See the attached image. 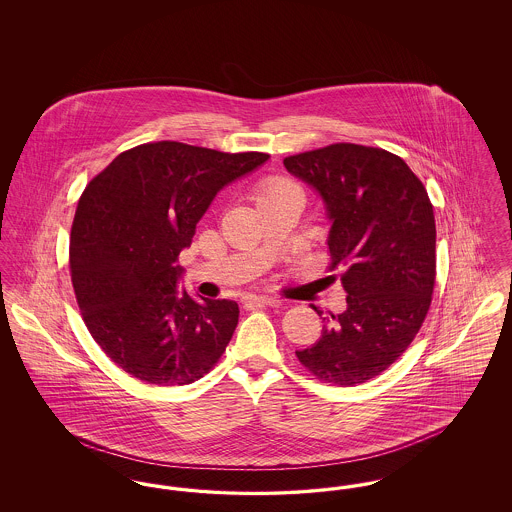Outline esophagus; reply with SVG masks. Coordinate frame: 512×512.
Returning <instances> with one entry per match:
<instances>
[{
	"label": "esophagus",
	"mask_w": 512,
	"mask_h": 512,
	"mask_svg": "<svg viewBox=\"0 0 512 512\" xmlns=\"http://www.w3.org/2000/svg\"><path fill=\"white\" fill-rule=\"evenodd\" d=\"M247 301L251 305H259V307H265V305H268V307H278V305H282V299L270 297V295H249Z\"/></svg>",
	"instance_id": "obj_1"
}]
</instances>
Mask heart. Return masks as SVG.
Returning <instances> with one entry per match:
<instances>
[{"instance_id":"b5f03b06","label":"heart","mask_w":512,"mask_h":512,"mask_svg":"<svg viewBox=\"0 0 512 512\" xmlns=\"http://www.w3.org/2000/svg\"><path fill=\"white\" fill-rule=\"evenodd\" d=\"M290 190H299V188H297L293 182H290V180H284V178H270V180H265L263 184L257 186L255 197H257V201L261 203V201H265L268 197L284 194V192H290Z\"/></svg>"}]
</instances>
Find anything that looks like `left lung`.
<instances>
[{
  "label": "left lung",
  "instance_id": "obj_1",
  "mask_svg": "<svg viewBox=\"0 0 512 512\" xmlns=\"http://www.w3.org/2000/svg\"><path fill=\"white\" fill-rule=\"evenodd\" d=\"M284 167L320 197L332 224V268H341L347 293L345 311L295 355L320 380L363 384L403 355L430 309L436 282L430 197L409 165L386 149L334 144L286 157Z\"/></svg>",
  "mask_w": 512,
  "mask_h": 512
}]
</instances>
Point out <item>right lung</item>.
I'll list each match as a JSON object with an SVG mask.
<instances>
[{"label":"right lung","instance_id":"obj_1","mask_svg":"<svg viewBox=\"0 0 512 512\" xmlns=\"http://www.w3.org/2000/svg\"><path fill=\"white\" fill-rule=\"evenodd\" d=\"M268 159L157 142L124 151L86 186L71 230L74 293L92 338L124 372L186 386L219 361L238 303L180 290L176 259L220 190Z\"/></svg>","mask_w":512,"mask_h":512}]
</instances>
